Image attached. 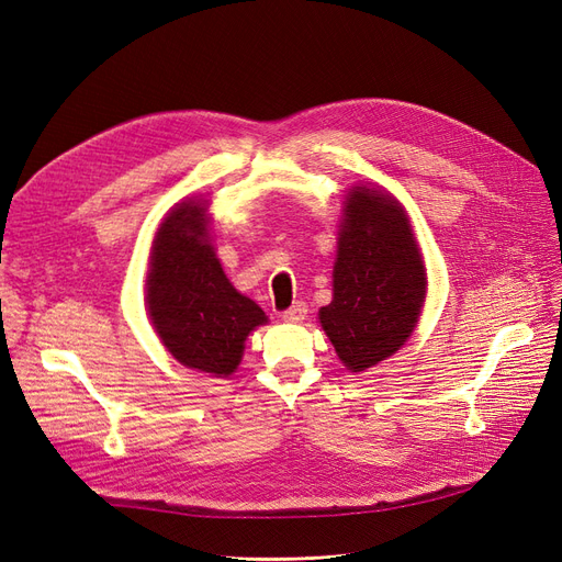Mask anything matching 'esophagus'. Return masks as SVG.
Returning a JSON list of instances; mask_svg holds the SVG:
<instances>
[{"label":"esophagus","instance_id":"34e87169","mask_svg":"<svg viewBox=\"0 0 562 562\" xmlns=\"http://www.w3.org/2000/svg\"><path fill=\"white\" fill-rule=\"evenodd\" d=\"M305 315H307V305H305L303 301H296L292 307H286L280 317H282L284 322L296 324V322H303Z\"/></svg>","mask_w":562,"mask_h":562}]
</instances>
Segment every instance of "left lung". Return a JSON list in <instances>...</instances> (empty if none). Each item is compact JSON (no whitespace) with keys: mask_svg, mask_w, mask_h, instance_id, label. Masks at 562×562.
<instances>
[{"mask_svg":"<svg viewBox=\"0 0 562 562\" xmlns=\"http://www.w3.org/2000/svg\"><path fill=\"white\" fill-rule=\"evenodd\" d=\"M426 270L403 205L355 187L334 266V301L319 322L340 361L359 372L396 355L419 319Z\"/></svg>","mask_w":562,"mask_h":562,"instance_id":"obj_1","label":"left lung"}]
</instances>
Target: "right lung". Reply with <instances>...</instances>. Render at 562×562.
Segmentation results:
<instances>
[{"label": "right lung", "instance_id": "obj_1", "mask_svg": "<svg viewBox=\"0 0 562 562\" xmlns=\"http://www.w3.org/2000/svg\"><path fill=\"white\" fill-rule=\"evenodd\" d=\"M150 319L166 349L187 368L232 375L249 330L263 310L238 294L207 243L203 203H180L153 243L148 273Z\"/></svg>", "mask_w": 562, "mask_h": 562}]
</instances>
